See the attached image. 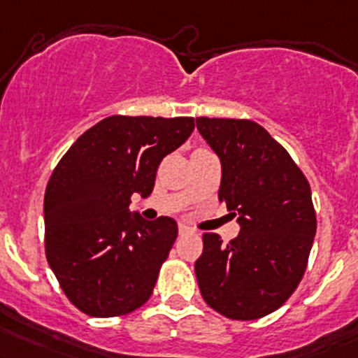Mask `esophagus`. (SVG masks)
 Returning a JSON list of instances; mask_svg holds the SVG:
<instances>
[{
  "label": "esophagus",
  "mask_w": 358,
  "mask_h": 358,
  "mask_svg": "<svg viewBox=\"0 0 358 358\" xmlns=\"http://www.w3.org/2000/svg\"><path fill=\"white\" fill-rule=\"evenodd\" d=\"M178 231H180V234H185V233H192V227H188L187 224H178Z\"/></svg>",
  "instance_id": "1"
}]
</instances>
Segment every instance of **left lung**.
I'll use <instances>...</instances> for the list:
<instances>
[{
  "label": "left lung",
  "mask_w": 358,
  "mask_h": 358,
  "mask_svg": "<svg viewBox=\"0 0 358 358\" xmlns=\"http://www.w3.org/2000/svg\"><path fill=\"white\" fill-rule=\"evenodd\" d=\"M197 129L221 158L219 202L241 226L227 245L203 233L195 262L200 294L229 320H260L304 277L316 234L311 187L287 149L257 122L197 117Z\"/></svg>",
  "instance_id": "obj_1"
}]
</instances>
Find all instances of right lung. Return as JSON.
<instances>
[{"mask_svg":"<svg viewBox=\"0 0 358 358\" xmlns=\"http://www.w3.org/2000/svg\"><path fill=\"white\" fill-rule=\"evenodd\" d=\"M194 129V117L112 115L54 168L44 197L45 257L81 313L124 316L151 297L178 226L166 215L132 217L129 203L132 194H151L161 159Z\"/></svg>","mask_w":358,"mask_h":358,"instance_id":"right-lung-1","label":"right lung"}]
</instances>
